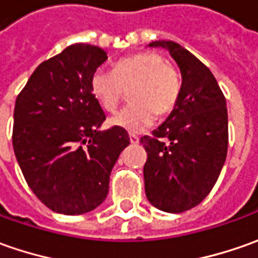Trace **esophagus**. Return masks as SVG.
I'll list each match as a JSON object with an SVG mask.
<instances>
[{"instance_id":"34e87169","label":"esophagus","mask_w":258,"mask_h":258,"mask_svg":"<svg viewBox=\"0 0 258 258\" xmlns=\"http://www.w3.org/2000/svg\"><path fill=\"white\" fill-rule=\"evenodd\" d=\"M130 141H131V144H138L140 143V138L137 136H134V134H130Z\"/></svg>"}]
</instances>
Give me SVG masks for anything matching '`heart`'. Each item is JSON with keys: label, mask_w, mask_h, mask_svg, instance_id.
I'll use <instances>...</instances> for the list:
<instances>
[{"label": "heart", "mask_w": 258, "mask_h": 258, "mask_svg": "<svg viewBox=\"0 0 258 258\" xmlns=\"http://www.w3.org/2000/svg\"><path fill=\"white\" fill-rule=\"evenodd\" d=\"M131 105L115 112L110 124L140 133L151 127L158 115L173 111L178 101L181 83L177 71L160 54L137 52L118 59L112 66V73L97 70L91 76L90 88L94 98L104 110L114 111L130 90Z\"/></svg>", "instance_id": "b5f03b06"}]
</instances>
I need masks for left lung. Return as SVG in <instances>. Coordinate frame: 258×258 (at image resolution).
Wrapping results in <instances>:
<instances>
[{
    "mask_svg": "<svg viewBox=\"0 0 258 258\" xmlns=\"http://www.w3.org/2000/svg\"><path fill=\"white\" fill-rule=\"evenodd\" d=\"M148 47L170 52L181 73L178 101L167 120L141 138L147 151V200L165 213L199 206L217 181L228 147L226 98L217 80L196 55L174 41Z\"/></svg>",
    "mask_w": 258,
    "mask_h": 258,
    "instance_id": "obj_1",
    "label": "left lung"
}]
</instances>
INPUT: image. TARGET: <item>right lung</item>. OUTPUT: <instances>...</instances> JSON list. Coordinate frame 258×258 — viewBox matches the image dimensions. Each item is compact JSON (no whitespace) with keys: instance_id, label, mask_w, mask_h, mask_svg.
<instances>
[{"instance_id":"obj_1","label":"right lung","mask_w":258,"mask_h":258,"mask_svg":"<svg viewBox=\"0 0 258 258\" xmlns=\"http://www.w3.org/2000/svg\"><path fill=\"white\" fill-rule=\"evenodd\" d=\"M105 59L100 47L73 44L40 64L15 101L13 147L25 181L66 216L105 200L112 167L130 144L120 127L100 131L105 114L90 80Z\"/></svg>"}]
</instances>
